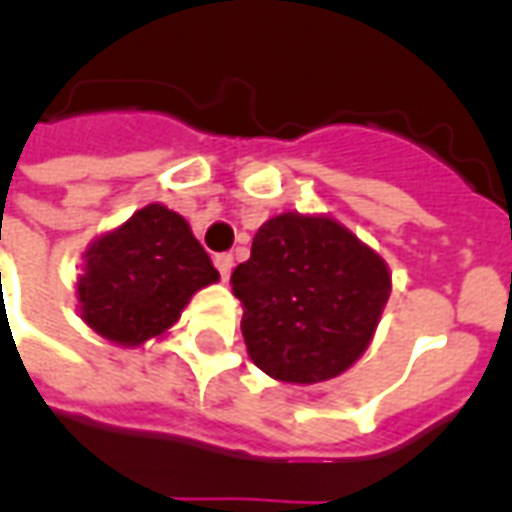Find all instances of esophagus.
<instances>
[{"label":"esophagus","instance_id":"34e87169","mask_svg":"<svg viewBox=\"0 0 512 512\" xmlns=\"http://www.w3.org/2000/svg\"><path fill=\"white\" fill-rule=\"evenodd\" d=\"M213 263H216L219 274H222V279L227 282V279H230V274H233V266H235L233 255H216L213 257Z\"/></svg>","mask_w":512,"mask_h":512}]
</instances>
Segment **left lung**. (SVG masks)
I'll use <instances>...</instances> for the list:
<instances>
[{"instance_id": "left-lung-1", "label": "left lung", "mask_w": 512, "mask_h": 512, "mask_svg": "<svg viewBox=\"0 0 512 512\" xmlns=\"http://www.w3.org/2000/svg\"><path fill=\"white\" fill-rule=\"evenodd\" d=\"M246 351L285 384L337 378L365 354L392 293L376 249L326 213L271 216L233 271Z\"/></svg>"}]
</instances>
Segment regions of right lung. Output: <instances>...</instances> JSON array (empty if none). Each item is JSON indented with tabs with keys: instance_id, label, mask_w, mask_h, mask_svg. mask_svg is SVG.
<instances>
[{
	"instance_id": "right-lung-1",
	"label": "right lung",
	"mask_w": 512,
	"mask_h": 512,
	"mask_svg": "<svg viewBox=\"0 0 512 512\" xmlns=\"http://www.w3.org/2000/svg\"><path fill=\"white\" fill-rule=\"evenodd\" d=\"M82 257L79 315L95 334L123 348L164 337L191 296L219 282L189 222L161 202L98 235Z\"/></svg>"
}]
</instances>
